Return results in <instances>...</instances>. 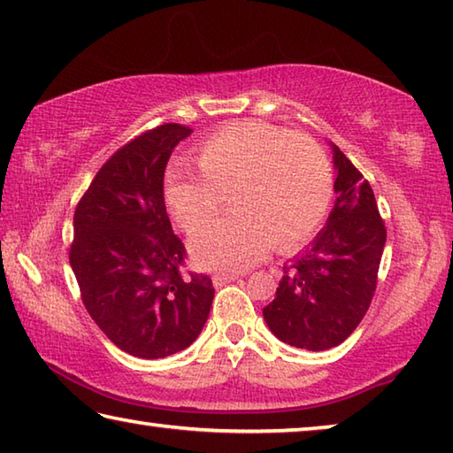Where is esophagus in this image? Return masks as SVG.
<instances>
[{
    "label": "esophagus",
    "mask_w": 453,
    "mask_h": 453,
    "mask_svg": "<svg viewBox=\"0 0 453 453\" xmlns=\"http://www.w3.org/2000/svg\"><path fill=\"white\" fill-rule=\"evenodd\" d=\"M213 286H218V288H221V286H226V283H229V281H235L237 280V273H213Z\"/></svg>",
    "instance_id": "obj_1"
}]
</instances>
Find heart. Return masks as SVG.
Listing matches in <instances>:
<instances>
[{
    "label": "heart",
    "instance_id": "obj_1",
    "mask_svg": "<svg viewBox=\"0 0 453 453\" xmlns=\"http://www.w3.org/2000/svg\"><path fill=\"white\" fill-rule=\"evenodd\" d=\"M196 164L199 173L167 172L164 197L186 232L215 217L230 197L236 213L199 230L189 243L196 262L210 270H243L272 245L289 254L319 232L329 213L332 165L302 134L240 121L199 145Z\"/></svg>",
    "mask_w": 453,
    "mask_h": 453
}]
</instances>
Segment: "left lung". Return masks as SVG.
<instances>
[{
	"mask_svg": "<svg viewBox=\"0 0 453 453\" xmlns=\"http://www.w3.org/2000/svg\"><path fill=\"white\" fill-rule=\"evenodd\" d=\"M335 205L326 227L283 267L275 300L264 308L273 335L289 346L324 351L340 346L370 308L386 245L373 189L334 145Z\"/></svg>",
	"mask_w": 453,
	"mask_h": 453,
	"instance_id": "1",
	"label": "left lung"
}]
</instances>
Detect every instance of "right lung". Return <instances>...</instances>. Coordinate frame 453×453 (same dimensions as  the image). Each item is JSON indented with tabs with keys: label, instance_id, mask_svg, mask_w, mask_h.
I'll list each match as a JSON object with an SVG mask.
<instances>
[{
	"label": "right lung",
	"instance_id": "1",
	"mask_svg": "<svg viewBox=\"0 0 453 453\" xmlns=\"http://www.w3.org/2000/svg\"><path fill=\"white\" fill-rule=\"evenodd\" d=\"M191 132L164 124L121 145L73 213L70 264L81 302L99 329L135 357L191 346L216 294L208 275L181 273L186 245L165 211V165Z\"/></svg>",
	"mask_w": 453,
	"mask_h": 453
}]
</instances>
